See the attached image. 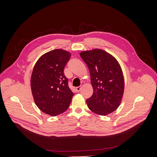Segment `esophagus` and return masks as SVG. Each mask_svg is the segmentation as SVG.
<instances>
[{"label":"esophagus","instance_id":"1","mask_svg":"<svg viewBox=\"0 0 157 157\" xmlns=\"http://www.w3.org/2000/svg\"><path fill=\"white\" fill-rule=\"evenodd\" d=\"M81 86H78V87H77L76 88V92H79L80 91H81Z\"/></svg>","mask_w":157,"mask_h":157}]
</instances>
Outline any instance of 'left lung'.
I'll list each match as a JSON object with an SVG mask.
<instances>
[{
    "label": "left lung",
    "mask_w": 157,
    "mask_h": 157,
    "mask_svg": "<svg viewBox=\"0 0 157 157\" xmlns=\"http://www.w3.org/2000/svg\"><path fill=\"white\" fill-rule=\"evenodd\" d=\"M79 55L88 66L94 90L86 100L88 108L101 116L113 113L120 105L125 88L119 62L101 49L83 51Z\"/></svg>",
    "instance_id": "1"
}]
</instances>
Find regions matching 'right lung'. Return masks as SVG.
<instances>
[{"instance_id": "add662e5", "label": "right lung", "mask_w": 157, "mask_h": 157, "mask_svg": "<svg viewBox=\"0 0 157 157\" xmlns=\"http://www.w3.org/2000/svg\"><path fill=\"white\" fill-rule=\"evenodd\" d=\"M71 54L56 49L41 56L33 69L30 86L34 102L43 113L55 117L69 108L74 94L63 69Z\"/></svg>"}]
</instances>
